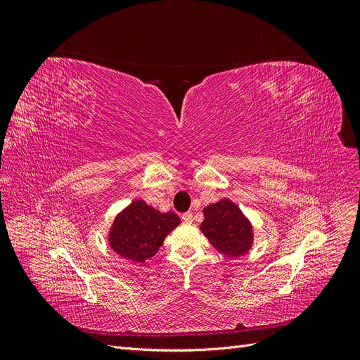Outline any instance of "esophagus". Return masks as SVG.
Returning <instances> with one entry per match:
<instances>
[{
    "label": "esophagus",
    "instance_id": "esophagus-1",
    "mask_svg": "<svg viewBox=\"0 0 360 360\" xmlns=\"http://www.w3.org/2000/svg\"><path fill=\"white\" fill-rule=\"evenodd\" d=\"M181 219L186 222V224H191L192 222V219H193V216H192V212H186V213H183L181 214Z\"/></svg>",
    "mask_w": 360,
    "mask_h": 360
}]
</instances>
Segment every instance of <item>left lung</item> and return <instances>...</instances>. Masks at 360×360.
I'll use <instances>...</instances> for the list:
<instances>
[{
    "label": "left lung",
    "instance_id": "left-lung-1",
    "mask_svg": "<svg viewBox=\"0 0 360 360\" xmlns=\"http://www.w3.org/2000/svg\"><path fill=\"white\" fill-rule=\"evenodd\" d=\"M202 212L201 231L219 252L226 257L248 252L254 242L252 225L233 201L221 200L207 205Z\"/></svg>",
    "mask_w": 360,
    "mask_h": 360
}]
</instances>
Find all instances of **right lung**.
Returning <instances> with one entry per match:
<instances>
[{
  "label": "right lung",
  "mask_w": 360,
  "mask_h": 360,
  "mask_svg": "<svg viewBox=\"0 0 360 360\" xmlns=\"http://www.w3.org/2000/svg\"><path fill=\"white\" fill-rule=\"evenodd\" d=\"M179 224L180 217L176 213H160L146 201L136 200L115 217L108 238L120 257L144 263L158 252Z\"/></svg>",
  "instance_id": "1"
}]
</instances>
